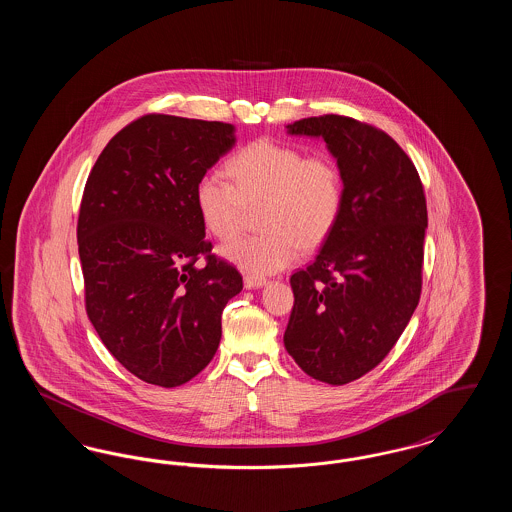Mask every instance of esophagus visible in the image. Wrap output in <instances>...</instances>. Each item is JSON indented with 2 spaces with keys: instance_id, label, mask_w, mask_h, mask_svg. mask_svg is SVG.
<instances>
[{
  "instance_id": "34e87169",
  "label": "esophagus",
  "mask_w": 512,
  "mask_h": 512,
  "mask_svg": "<svg viewBox=\"0 0 512 512\" xmlns=\"http://www.w3.org/2000/svg\"><path fill=\"white\" fill-rule=\"evenodd\" d=\"M244 284L247 290L263 288L267 284V278H261V276H255V274H245Z\"/></svg>"
}]
</instances>
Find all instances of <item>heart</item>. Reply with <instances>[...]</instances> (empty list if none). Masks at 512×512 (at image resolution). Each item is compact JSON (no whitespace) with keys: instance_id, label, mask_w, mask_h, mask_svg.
Masks as SVG:
<instances>
[{"instance_id":"obj_1","label":"heart","mask_w":512,"mask_h":512,"mask_svg":"<svg viewBox=\"0 0 512 512\" xmlns=\"http://www.w3.org/2000/svg\"><path fill=\"white\" fill-rule=\"evenodd\" d=\"M226 178L205 174L195 186V205L205 228L230 242L244 230L249 209L263 207V234L234 240L224 257L255 276L290 267L303 249H315L334 230L343 207V178L326 153L255 140L226 163Z\"/></svg>"}]
</instances>
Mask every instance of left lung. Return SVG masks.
<instances>
[{
    "label": "left lung",
    "mask_w": 512,
    "mask_h": 512,
    "mask_svg": "<svg viewBox=\"0 0 512 512\" xmlns=\"http://www.w3.org/2000/svg\"><path fill=\"white\" fill-rule=\"evenodd\" d=\"M338 159L343 207L317 259L290 278L284 345L315 380L343 386L380 365L422 292L426 197L409 155L384 130L322 115L288 126Z\"/></svg>",
    "instance_id": "8db88e82"
}]
</instances>
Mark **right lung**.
Segmentation results:
<instances>
[{"label":"right lung","mask_w":512,"mask_h":512,"mask_svg":"<svg viewBox=\"0 0 512 512\" xmlns=\"http://www.w3.org/2000/svg\"><path fill=\"white\" fill-rule=\"evenodd\" d=\"M234 126L149 113L117 132L90 172L78 215L86 313L103 345L147 384L190 382L217 353L220 317L242 292L213 255L195 186Z\"/></svg>","instance_id":"1"}]
</instances>
